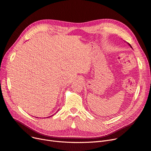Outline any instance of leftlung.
<instances>
[{"label":"left lung","instance_id":"8db88e82","mask_svg":"<svg viewBox=\"0 0 151 151\" xmlns=\"http://www.w3.org/2000/svg\"><path fill=\"white\" fill-rule=\"evenodd\" d=\"M128 45H129V46H130V47H131V48H132V47H131V45H130V44H129V43H128Z\"/></svg>","mask_w":151,"mask_h":151}]
</instances>
